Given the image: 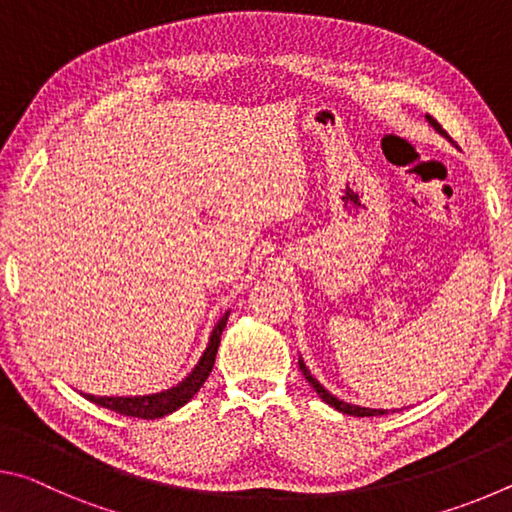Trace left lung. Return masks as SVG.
<instances>
[{"mask_svg": "<svg viewBox=\"0 0 512 512\" xmlns=\"http://www.w3.org/2000/svg\"><path fill=\"white\" fill-rule=\"evenodd\" d=\"M427 121H429V124L433 126V128H436V131L440 133V135H445L447 137V140H449V135L443 131V126H440L438 124V121L436 119H433L431 115H427ZM449 142H452V140H449ZM298 366H300V370H302V375H305V379L309 381V386L311 388H314V391L318 393V397H320V400H323L325 404H329V406H332V409H336V411H341V413H345V415H357V418H372V415H386L388 411L386 409H366V406H357V404H348V402H343V400H339V397H336V395H332V393H329L327 391V388L323 386V384H320V381L314 377V375H311V372H309V368L305 366V361H302V357L298 359Z\"/></svg>", "mask_w": 512, "mask_h": 512, "instance_id": "left-lung-1", "label": "left lung"}]
</instances>
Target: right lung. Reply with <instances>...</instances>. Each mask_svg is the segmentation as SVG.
I'll return each mask as SVG.
<instances>
[{
    "mask_svg": "<svg viewBox=\"0 0 512 512\" xmlns=\"http://www.w3.org/2000/svg\"><path fill=\"white\" fill-rule=\"evenodd\" d=\"M228 316H230V311H225L219 323L214 325L212 334H210V343H207L203 357L198 359L194 370L189 372V375L180 381V384L169 388V391L153 393V395H135V397H97V395L83 393V397L85 400L103 406V409H110V411L121 413V415H131V418H142V420L164 418V415L178 411L180 406H185L198 391H201L205 379L210 377L216 352H219L221 334L225 329V323H228Z\"/></svg>",
    "mask_w": 512,
    "mask_h": 512,
    "instance_id": "1",
    "label": "right lung"
}]
</instances>
